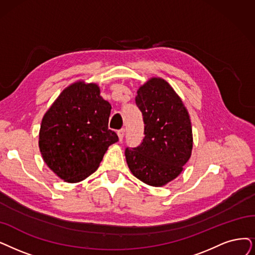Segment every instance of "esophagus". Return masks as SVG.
<instances>
[{
	"instance_id": "obj_1",
	"label": "esophagus",
	"mask_w": 255,
	"mask_h": 255,
	"mask_svg": "<svg viewBox=\"0 0 255 255\" xmlns=\"http://www.w3.org/2000/svg\"><path fill=\"white\" fill-rule=\"evenodd\" d=\"M117 135H118V138H119L120 141H121L122 139H124V137H125V128L119 129V130L117 131Z\"/></svg>"
}]
</instances>
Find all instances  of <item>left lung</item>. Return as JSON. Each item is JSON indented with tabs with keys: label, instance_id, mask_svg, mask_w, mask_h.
I'll list each match as a JSON object with an SVG mask.
<instances>
[{
	"label": "left lung",
	"instance_id": "1",
	"mask_svg": "<svg viewBox=\"0 0 255 255\" xmlns=\"http://www.w3.org/2000/svg\"><path fill=\"white\" fill-rule=\"evenodd\" d=\"M136 104L143 115L144 138L126 149L128 166L137 179L161 187L176 179L191 156L190 116L181 97L161 77H151L137 91Z\"/></svg>",
	"mask_w": 255,
	"mask_h": 255
}]
</instances>
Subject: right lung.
<instances>
[{"label": "right lung", "instance_id": "right-lung-1", "mask_svg": "<svg viewBox=\"0 0 255 255\" xmlns=\"http://www.w3.org/2000/svg\"><path fill=\"white\" fill-rule=\"evenodd\" d=\"M110 113L99 86L85 80L71 84L54 100L42 119L38 147L58 178L77 183L99 167L109 146L118 141L108 128Z\"/></svg>", "mask_w": 255, "mask_h": 255}]
</instances>
